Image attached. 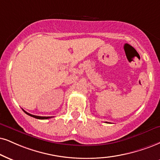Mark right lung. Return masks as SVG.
<instances>
[{
  "label": "right lung",
  "mask_w": 160,
  "mask_h": 160,
  "mask_svg": "<svg viewBox=\"0 0 160 160\" xmlns=\"http://www.w3.org/2000/svg\"><path fill=\"white\" fill-rule=\"evenodd\" d=\"M24 111L25 113H27V115L32 116V117H34L35 119H50V118H52V116H35V115H32V114L27 113V112H26L25 110H23Z\"/></svg>",
  "instance_id": "right-lung-1"
}]
</instances>
